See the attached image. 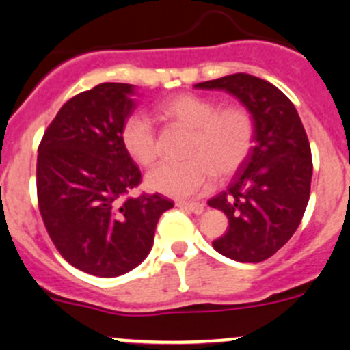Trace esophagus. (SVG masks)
<instances>
[{
	"label": "esophagus",
	"mask_w": 350,
	"mask_h": 350,
	"mask_svg": "<svg viewBox=\"0 0 350 350\" xmlns=\"http://www.w3.org/2000/svg\"><path fill=\"white\" fill-rule=\"evenodd\" d=\"M176 206L183 208V210H188L195 215H201L204 211V204L203 203H188V201H178Z\"/></svg>",
	"instance_id": "34e87169"
}]
</instances>
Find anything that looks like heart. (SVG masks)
<instances>
[{
  "label": "heart",
  "mask_w": 350,
  "mask_h": 350,
  "mask_svg": "<svg viewBox=\"0 0 350 350\" xmlns=\"http://www.w3.org/2000/svg\"><path fill=\"white\" fill-rule=\"evenodd\" d=\"M162 115L193 129L188 161L161 162L147 172L150 191L172 198H195L211 188L215 171L228 176L237 171L250 152L254 122L239 105L220 108L211 98L178 94L161 105ZM122 144L140 165H150L157 157V137L149 115L135 111L123 122Z\"/></svg>",
  "instance_id": "obj_1"
}]
</instances>
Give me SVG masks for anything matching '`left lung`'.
<instances>
[{"instance_id": "1", "label": "left lung", "mask_w": 350, "mask_h": 350, "mask_svg": "<svg viewBox=\"0 0 350 350\" xmlns=\"http://www.w3.org/2000/svg\"><path fill=\"white\" fill-rule=\"evenodd\" d=\"M225 91L250 113V152L227 189L208 201L228 218L227 234L213 242L221 256L237 262H262L298 228L312 185V150L295 105L274 84L245 72L195 84Z\"/></svg>"}]
</instances>
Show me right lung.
<instances>
[{"mask_svg":"<svg viewBox=\"0 0 350 350\" xmlns=\"http://www.w3.org/2000/svg\"><path fill=\"white\" fill-rule=\"evenodd\" d=\"M135 96L137 88L125 83L79 93L59 109L38 147L45 228L67 262L93 276H122L139 266L159 218L174 206L161 195L122 200L142 178L120 137Z\"/></svg>","mask_w":350,"mask_h":350,"instance_id":"add662e5","label":"right lung"}]
</instances>
